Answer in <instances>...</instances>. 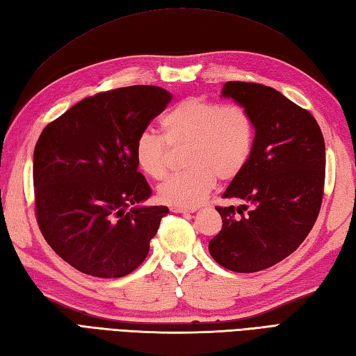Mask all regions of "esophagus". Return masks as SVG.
Returning a JSON list of instances; mask_svg holds the SVG:
<instances>
[{
	"instance_id": "obj_1",
	"label": "esophagus",
	"mask_w": 356,
	"mask_h": 356,
	"mask_svg": "<svg viewBox=\"0 0 356 356\" xmlns=\"http://www.w3.org/2000/svg\"><path fill=\"white\" fill-rule=\"evenodd\" d=\"M172 212H177V213H187V212H195L197 207H181V206H172L170 207Z\"/></svg>"
}]
</instances>
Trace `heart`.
<instances>
[{
    "instance_id": "b5f03b06",
    "label": "heart",
    "mask_w": 356,
    "mask_h": 356,
    "mask_svg": "<svg viewBox=\"0 0 356 356\" xmlns=\"http://www.w3.org/2000/svg\"><path fill=\"white\" fill-rule=\"evenodd\" d=\"M161 129L164 140L143 132L136 138L134 154L144 175L159 181L169 172L165 144L172 149L186 146L183 164L187 170L158 188V198L169 206H198L212 192L216 179L236 178L248 165L255 143V124L248 108L197 97L179 101L165 112Z\"/></svg>"
}]
</instances>
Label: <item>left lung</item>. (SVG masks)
Returning <instances> with one entry per match:
<instances>
[{
  "mask_svg": "<svg viewBox=\"0 0 356 356\" xmlns=\"http://www.w3.org/2000/svg\"><path fill=\"white\" fill-rule=\"evenodd\" d=\"M222 97L248 108L255 143L248 165L222 195L244 204L216 207L222 227L209 252L226 269L252 273L287 258L314 227L324 195L325 146L310 112L269 86L227 81Z\"/></svg>",
  "mask_w": 356,
  "mask_h": 356,
  "instance_id": "1",
  "label": "left lung"
}]
</instances>
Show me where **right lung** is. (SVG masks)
Instances as JSON below:
<instances>
[{
	"instance_id": "add662e5",
	"label": "right lung",
	"mask_w": 356,
	"mask_h": 356,
	"mask_svg": "<svg viewBox=\"0 0 356 356\" xmlns=\"http://www.w3.org/2000/svg\"><path fill=\"white\" fill-rule=\"evenodd\" d=\"M170 99L156 86L99 92L41 132L33 150L36 222L76 270L121 278L146 259L169 209L138 207L152 188L138 172L134 149Z\"/></svg>"
}]
</instances>
